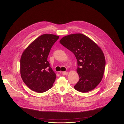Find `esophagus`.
Here are the masks:
<instances>
[{"instance_id": "34e87169", "label": "esophagus", "mask_w": 124, "mask_h": 124, "mask_svg": "<svg viewBox=\"0 0 124 124\" xmlns=\"http://www.w3.org/2000/svg\"><path fill=\"white\" fill-rule=\"evenodd\" d=\"M62 74L63 75H67L68 72H62Z\"/></svg>"}]
</instances>
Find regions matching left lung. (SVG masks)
<instances>
[{
    "label": "left lung",
    "instance_id": "left-lung-1",
    "mask_svg": "<svg viewBox=\"0 0 124 124\" xmlns=\"http://www.w3.org/2000/svg\"><path fill=\"white\" fill-rule=\"evenodd\" d=\"M60 42L72 52L77 59V72L80 78L74 86L75 89L82 93L94 89L101 81L105 67V59L101 49L81 33L64 36Z\"/></svg>",
    "mask_w": 124,
    "mask_h": 124
}]
</instances>
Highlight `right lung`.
I'll list each match as a JSON object with an SVG mask.
<instances>
[{"instance_id":"1","label":"right lung","mask_w":124,"mask_h":124,"mask_svg":"<svg viewBox=\"0 0 124 124\" xmlns=\"http://www.w3.org/2000/svg\"><path fill=\"white\" fill-rule=\"evenodd\" d=\"M59 36H40L23 51L20 60L21 77L31 90L43 93L53 86L56 75L47 61L50 51Z\"/></svg>"}]
</instances>
